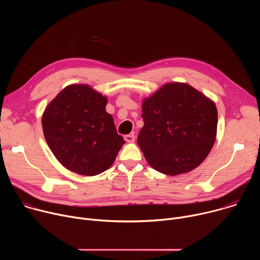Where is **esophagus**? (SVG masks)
Here are the masks:
<instances>
[{
    "instance_id": "34e87169",
    "label": "esophagus",
    "mask_w": 260,
    "mask_h": 260,
    "mask_svg": "<svg viewBox=\"0 0 260 260\" xmlns=\"http://www.w3.org/2000/svg\"><path fill=\"white\" fill-rule=\"evenodd\" d=\"M124 140H125L127 143H134L135 140H136V137H135L134 134L125 135V136H124Z\"/></svg>"
}]
</instances>
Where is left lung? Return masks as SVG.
Masks as SVG:
<instances>
[{"mask_svg":"<svg viewBox=\"0 0 260 260\" xmlns=\"http://www.w3.org/2000/svg\"><path fill=\"white\" fill-rule=\"evenodd\" d=\"M138 145L156 171L180 175L199 167L216 139L218 113L210 99L186 83H167L142 106Z\"/></svg>","mask_w":260,"mask_h":260,"instance_id":"1","label":"left lung"}]
</instances>
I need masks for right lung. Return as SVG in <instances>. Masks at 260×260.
<instances>
[{"mask_svg":"<svg viewBox=\"0 0 260 260\" xmlns=\"http://www.w3.org/2000/svg\"><path fill=\"white\" fill-rule=\"evenodd\" d=\"M107 98L88 85H69L46 107L44 137L57 160L68 170L95 176L113 165L125 143L117 134Z\"/></svg>","mask_w":260,"mask_h":260,"instance_id":"obj_1","label":"right lung"}]
</instances>
